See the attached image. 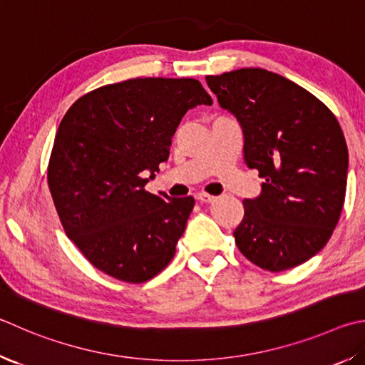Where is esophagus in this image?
Segmentation results:
<instances>
[{
    "mask_svg": "<svg viewBox=\"0 0 365 365\" xmlns=\"http://www.w3.org/2000/svg\"><path fill=\"white\" fill-rule=\"evenodd\" d=\"M195 197L200 202H214L215 201V196H210L207 193H197Z\"/></svg>",
    "mask_w": 365,
    "mask_h": 365,
    "instance_id": "34e87169",
    "label": "esophagus"
}]
</instances>
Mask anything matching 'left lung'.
<instances>
[{
	"instance_id": "1",
	"label": "left lung",
	"mask_w": 365,
	"mask_h": 365,
	"mask_svg": "<svg viewBox=\"0 0 365 365\" xmlns=\"http://www.w3.org/2000/svg\"><path fill=\"white\" fill-rule=\"evenodd\" d=\"M218 105L244 134V161L263 178L244 200L235 230L241 254L267 271L309 260L339 223L346 193L348 147L339 121L319 98L263 68L205 76Z\"/></svg>"
}]
</instances>
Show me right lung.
<instances>
[{
    "mask_svg": "<svg viewBox=\"0 0 365 365\" xmlns=\"http://www.w3.org/2000/svg\"><path fill=\"white\" fill-rule=\"evenodd\" d=\"M197 105H212L197 79L135 78L79 97L65 113L49 190L65 233L105 274L140 284L174 257L195 200L151 195L145 185Z\"/></svg>",
    "mask_w": 365,
    "mask_h": 365,
    "instance_id": "right-lung-1",
    "label": "right lung"
}]
</instances>
